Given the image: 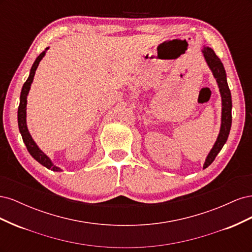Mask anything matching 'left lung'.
I'll list each match as a JSON object with an SVG mask.
<instances>
[{"label": "left lung", "mask_w": 252, "mask_h": 252, "mask_svg": "<svg viewBox=\"0 0 252 252\" xmlns=\"http://www.w3.org/2000/svg\"><path fill=\"white\" fill-rule=\"evenodd\" d=\"M202 53L206 63H207L209 69L213 74V78H215L217 81L220 98H222V116H220V132L215 145H213L211 150L209 151L208 156L205 158V162L203 165V169H205L207 168L213 161H215L216 157L218 156L220 149L223 148L228 139V135H229L231 122H232V117H231L232 101H231L230 90H229V87H228L227 75H226L223 63L220 62V60L218 58L215 51L208 46H203Z\"/></svg>", "instance_id": "obj_1"}]
</instances>
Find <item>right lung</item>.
<instances>
[{
    "label": "right lung",
    "mask_w": 252,
    "mask_h": 252,
    "mask_svg": "<svg viewBox=\"0 0 252 252\" xmlns=\"http://www.w3.org/2000/svg\"><path fill=\"white\" fill-rule=\"evenodd\" d=\"M49 49V47H47L45 49L41 55L37 57L34 61V63L32 66V69H30L29 72V77L26 80V82L24 83V85L22 87V91H21V95H20V105H19V109H18V125H19V130L21 132L22 135V139L23 142L25 143L27 150L32 157L35 159V161L39 162L41 165H43L44 167H46L47 169H50L52 171H63L62 169L60 168V167L56 166L55 164L52 163V161L50 159V158L46 155L44 154V152L40 149V147L37 146L36 143L34 142V140L32 139V134H30L29 130H28V127H27V95L29 94V90H30V86H32V84L33 82V78H34V74H35V70L37 66H39L40 62L42 61V59L46 55L47 50Z\"/></svg>",
    "instance_id": "right-lung-1"
}]
</instances>
